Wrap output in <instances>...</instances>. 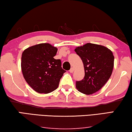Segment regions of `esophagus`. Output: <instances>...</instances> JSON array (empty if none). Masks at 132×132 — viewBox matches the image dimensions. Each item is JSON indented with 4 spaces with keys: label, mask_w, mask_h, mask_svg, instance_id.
Masks as SVG:
<instances>
[{
    "label": "esophagus",
    "mask_w": 132,
    "mask_h": 132,
    "mask_svg": "<svg viewBox=\"0 0 132 132\" xmlns=\"http://www.w3.org/2000/svg\"><path fill=\"white\" fill-rule=\"evenodd\" d=\"M70 71V72H71V73L73 72V71H74V68H73L72 67L71 68V69L70 70V71Z\"/></svg>",
    "instance_id": "1"
}]
</instances>
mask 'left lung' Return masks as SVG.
Returning <instances> with one entry per match:
<instances>
[{
  "instance_id": "8db88e82",
  "label": "left lung",
  "mask_w": 132,
  "mask_h": 132,
  "mask_svg": "<svg viewBox=\"0 0 132 132\" xmlns=\"http://www.w3.org/2000/svg\"><path fill=\"white\" fill-rule=\"evenodd\" d=\"M81 59L85 76L76 81V88L89 95L98 92L107 82L112 74L114 57L111 51L105 46L87 43L75 49Z\"/></svg>"
}]
</instances>
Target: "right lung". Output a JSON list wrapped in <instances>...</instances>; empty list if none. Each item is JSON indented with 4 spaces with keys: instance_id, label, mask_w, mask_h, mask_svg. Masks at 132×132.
I'll return each instance as SVG.
<instances>
[{
    "instance_id": "obj_1",
    "label": "right lung",
    "mask_w": 132,
    "mask_h": 132,
    "mask_svg": "<svg viewBox=\"0 0 132 132\" xmlns=\"http://www.w3.org/2000/svg\"><path fill=\"white\" fill-rule=\"evenodd\" d=\"M58 49L48 43L39 44L24 50L21 58L23 77L28 84L39 93L53 92L66 72L60 60L54 58Z\"/></svg>"
}]
</instances>
